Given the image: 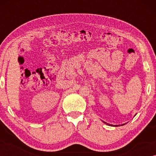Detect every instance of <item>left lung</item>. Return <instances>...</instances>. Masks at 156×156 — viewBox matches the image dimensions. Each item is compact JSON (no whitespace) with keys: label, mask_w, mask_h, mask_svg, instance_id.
Masks as SVG:
<instances>
[{"label":"left lung","mask_w":156,"mask_h":156,"mask_svg":"<svg viewBox=\"0 0 156 156\" xmlns=\"http://www.w3.org/2000/svg\"><path fill=\"white\" fill-rule=\"evenodd\" d=\"M104 123H105L106 124H107V125H109V126H114V125H112V124H108V123H106V122H104ZM123 125H124V124H123ZM123 125H121V126H123ZM119 126V125H115V126Z\"/></svg>","instance_id":"8db88e82"}]
</instances>
